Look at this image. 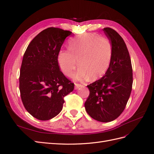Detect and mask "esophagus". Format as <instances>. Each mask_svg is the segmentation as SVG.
<instances>
[{
    "instance_id": "1",
    "label": "esophagus",
    "mask_w": 154,
    "mask_h": 154,
    "mask_svg": "<svg viewBox=\"0 0 154 154\" xmlns=\"http://www.w3.org/2000/svg\"><path fill=\"white\" fill-rule=\"evenodd\" d=\"M82 87H83V85H82V84H79V83H75V88H76V89H77V88H78Z\"/></svg>"
}]
</instances>
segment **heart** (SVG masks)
<instances>
[{
  "instance_id": "obj_1",
  "label": "heart",
  "mask_w": 154,
  "mask_h": 154,
  "mask_svg": "<svg viewBox=\"0 0 154 154\" xmlns=\"http://www.w3.org/2000/svg\"><path fill=\"white\" fill-rule=\"evenodd\" d=\"M112 55V45L109 38L87 32L70 40L69 49L59 51L58 62L63 73L71 77L78 60L80 66L75 74L76 80H85L90 76L95 79L106 72Z\"/></svg>"
}]
</instances>
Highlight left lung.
Returning a JSON list of instances; mask_svg holds the SVG:
<instances>
[{
    "label": "left lung",
    "instance_id": "left-lung-1",
    "mask_svg": "<svg viewBox=\"0 0 154 154\" xmlns=\"http://www.w3.org/2000/svg\"><path fill=\"white\" fill-rule=\"evenodd\" d=\"M112 45L110 66L105 75L87 85L90 94L85 103L92 118L110 122L122 114L129 99L133 83L130 54L123 39L110 27L103 29Z\"/></svg>",
    "mask_w": 154,
    "mask_h": 154
}]
</instances>
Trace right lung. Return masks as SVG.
<instances>
[{"label":"right lung","instance_id":"obj_1","mask_svg":"<svg viewBox=\"0 0 154 154\" xmlns=\"http://www.w3.org/2000/svg\"><path fill=\"white\" fill-rule=\"evenodd\" d=\"M71 31L49 27L37 35L27 46L20 71L19 89L25 109L34 118L49 120L63 108V97L74 84L64 76L58 54Z\"/></svg>","mask_w":154,"mask_h":154}]
</instances>
